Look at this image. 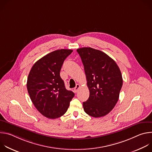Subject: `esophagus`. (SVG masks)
<instances>
[{
    "mask_svg": "<svg viewBox=\"0 0 152 152\" xmlns=\"http://www.w3.org/2000/svg\"><path fill=\"white\" fill-rule=\"evenodd\" d=\"M79 88H80V85H79V84H76V86H75V88H74V91H75V93H77V92L78 91Z\"/></svg>",
    "mask_w": 152,
    "mask_h": 152,
    "instance_id": "esophagus-1",
    "label": "esophagus"
}]
</instances>
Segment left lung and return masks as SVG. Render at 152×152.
Listing matches in <instances>:
<instances>
[{
  "instance_id": "obj_1",
  "label": "left lung",
  "mask_w": 152,
  "mask_h": 152,
  "mask_svg": "<svg viewBox=\"0 0 152 152\" xmlns=\"http://www.w3.org/2000/svg\"><path fill=\"white\" fill-rule=\"evenodd\" d=\"M83 64L90 96L83 102L85 112L98 118L110 113L118 102L123 85L120 70L105 53L91 48L77 49Z\"/></svg>"
}]
</instances>
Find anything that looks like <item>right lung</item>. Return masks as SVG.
Segmentation results:
<instances>
[{"label":"right lung","mask_w":152,"mask_h":152,"mask_svg":"<svg viewBox=\"0 0 152 152\" xmlns=\"http://www.w3.org/2000/svg\"><path fill=\"white\" fill-rule=\"evenodd\" d=\"M70 49L55 50L38 60L27 80V89L34 105L45 117L55 119L66 113L75 96L65 87L60 70Z\"/></svg>","instance_id":"right-lung-1"}]
</instances>
